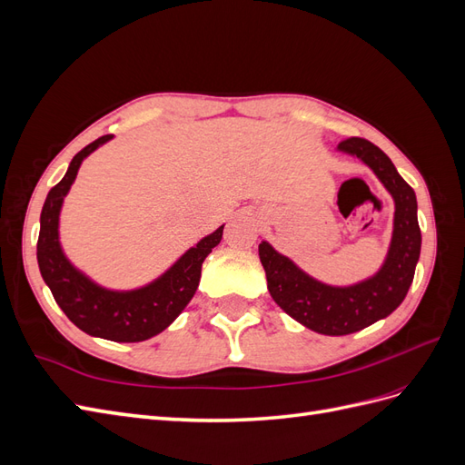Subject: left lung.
Segmentation results:
<instances>
[{"label":"left lung","instance_id":"8db88e82","mask_svg":"<svg viewBox=\"0 0 465 465\" xmlns=\"http://www.w3.org/2000/svg\"><path fill=\"white\" fill-rule=\"evenodd\" d=\"M340 151L367 163L396 202L391 246L382 270L353 287H328L308 277L267 242L258 248L273 301L302 326L323 335L355 333L396 311L413 283L420 254L415 192L398 174L388 154L362 137L343 139Z\"/></svg>","mask_w":465,"mask_h":465}]
</instances>
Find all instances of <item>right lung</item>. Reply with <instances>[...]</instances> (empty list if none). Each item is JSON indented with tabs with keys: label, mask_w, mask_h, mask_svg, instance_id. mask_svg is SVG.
Segmentation results:
<instances>
[{
	"label": "right lung",
	"mask_w": 465,
	"mask_h": 465,
	"mask_svg": "<svg viewBox=\"0 0 465 465\" xmlns=\"http://www.w3.org/2000/svg\"><path fill=\"white\" fill-rule=\"evenodd\" d=\"M110 137H98L81 149L65 176L48 192L40 213L36 258L42 279L50 287L54 301L79 330L110 341L135 343L161 333L184 311L200 285L203 260L221 242L223 227L190 248L161 279L143 289L114 292L91 283L64 256L58 241V217L81 161Z\"/></svg>",
	"instance_id": "1"
}]
</instances>
